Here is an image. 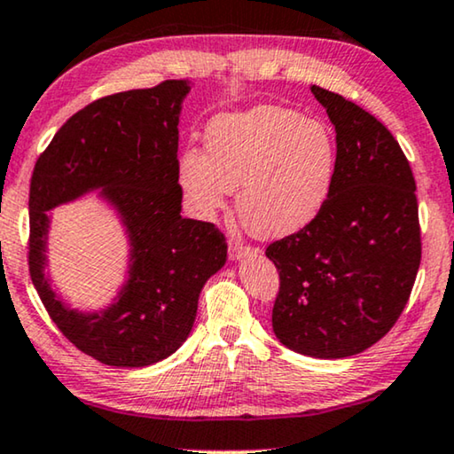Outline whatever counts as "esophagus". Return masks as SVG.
<instances>
[{"instance_id":"obj_1","label":"esophagus","mask_w":454,"mask_h":454,"mask_svg":"<svg viewBox=\"0 0 454 454\" xmlns=\"http://www.w3.org/2000/svg\"><path fill=\"white\" fill-rule=\"evenodd\" d=\"M253 253H254V250L250 248V247H247L245 242H240V240H230V245H228V256H230V261H242V259H247V256H250Z\"/></svg>"}]
</instances>
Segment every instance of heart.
Segmentation results:
<instances>
[{
  "label": "heart",
  "instance_id": "b5f03b06",
  "mask_svg": "<svg viewBox=\"0 0 454 454\" xmlns=\"http://www.w3.org/2000/svg\"><path fill=\"white\" fill-rule=\"evenodd\" d=\"M334 179L330 128L281 106L220 114L207 124L206 153L189 146L177 160L189 212L212 220L239 187L236 209L259 239H286L314 222Z\"/></svg>",
  "mask_w": 454,
  "mask_h": 454
}]
</instances>
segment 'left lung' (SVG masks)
I'll list each match as a JSON object with an SVG mask.
<instances>
[{"mask_svg": "<svg viewBox=\"0 0 454 454\" xmlns=\"http://www.w3.org/2000/svg\"><path fill=\"white\" fill-rule=\"evenodd\" d=\"M336 130V179L314 222L267 248L279 270L273 333L294 353L344 358L389 333L420 267L416 181L375 116L312 85Z\"/></svg>", "mask_w": 454, "mask_h": 454, "instance_id": "obj_1", "label": "left lung"}]
</instances>
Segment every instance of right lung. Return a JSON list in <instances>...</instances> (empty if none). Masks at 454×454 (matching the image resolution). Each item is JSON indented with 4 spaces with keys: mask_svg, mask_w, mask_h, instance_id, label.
<instances>
[{
    "mask_svg": "<svg viewBox=\"0 0 454 454\" xmlns=\"http://www.w3.org/2000/svg\"><path fill=\"white\" fill-rule=\"evenodd\" d=\"M185 79L93 101L60 126L30 181V277L46 312L81 353L110 367H146L192 333L209 277L224 267V234L181 215L179 116ZM114 209L129 240L127 279L107 307L73 309L51 289L54 207L90 192Z\"/></svg>",
    "mask_w": 454,
    "mask_h": 454,
    "instance_id": "right-lung-1",
    "label": "right lung"
}]
</instances>
